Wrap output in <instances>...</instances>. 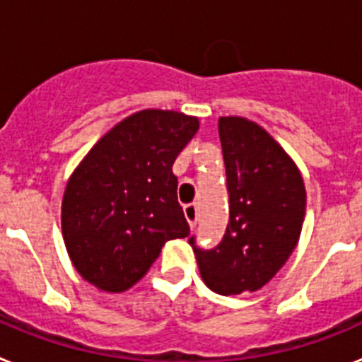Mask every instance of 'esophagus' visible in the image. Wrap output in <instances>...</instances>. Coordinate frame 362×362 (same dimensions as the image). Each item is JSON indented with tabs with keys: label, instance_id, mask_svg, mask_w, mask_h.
Masks as SVG:
<instances>
[{
	"label": "esophagus",
	"instance_id": "1",
	"mask_svg": "<svg viewBox=\"0 0 362 362\" xmlns=\"http://www.w3.org/2000/svg\"><path fill=\"white\" fill-rule=\"evenodd\" d=\"M197 216H199V214H197V204L192 203V204H187V206H185V217H187L190 228H196Z\"/></svg>",
	"mask_w": 362,
	"mask_h": 362
}]
</instances>
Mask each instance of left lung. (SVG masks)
Returning <instances> with one entry per match:
<instances>
[{"label": "left lung", "instance_id": "obj_1", "mask_svg": "<svg viewBox=\"0 0 362 362\" xmlns=\"http://www.w3.org/2000/svg\"><path fill=\"white\" fill-rule=\"evenodd\" d=\"M230 221L214 250L196 254L201 279L212 292H255L288 261L303 230L305 181L288 152L255 121L219 117Z\"/></svg>", "mask_w": 362, "mask_h": 362}]
</instances>
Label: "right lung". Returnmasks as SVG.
I'll return each mask as SVG.
<instances>
[{"label":"right lung","mask_w":362,"mask_h":362,"mask_svg":"<svg viewBox=\"0 0 362 362\" xmlns=\"http://www.w3.org/2000/svg\"><path fill=\"white\" fill-rule=\"evenodd\" d=\"M197 130L196 116L145 108L114 124L74 168L62 201V233L86 283L127 292L166 241L190 233L172 165Z\"/></svg>","instance_id":"obj_1"}]
</instances>
